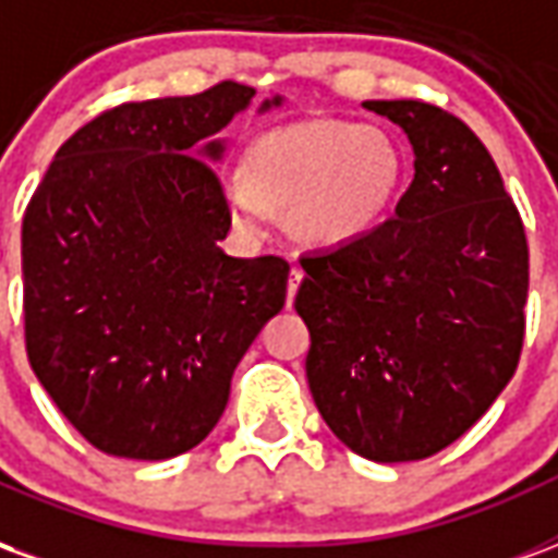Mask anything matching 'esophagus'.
Segmentation results:
<instances>
[{
    "instance_id": "1",
    "label": "esophagus",
    "mask_w": 558,
    "mask_h": 558,
    "mask_svg": "<svg viewBox=\"0 0 558 558\" xmlns=\"http://www.w3.org/2000/svg\"><path fill=\"white\" fill-rule=\"evenodd\" d=\"M304 271L299 266H292L290 280H287V307H292V299H295V290H299V283H302Z\"/></svg>"
}]
</instances>
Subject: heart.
Returning a JSON list of instances; mask_svg holds the SVG:
<instances>
[{
  "instance_id": "1",
  "label": "heart",
  "mask_w": 558,
  "mask_h": 558,
  "mask_svg": "<svg viewBox=\"0 0 558 558\" xmlns=\"http://www.w3.org/2000/svg\"><path fill=\"white\" fill-rule=\"evenodd\" d=\"M247 184H227V206L244 230L268 208L292 211L307 242L338 247L374 230L403 184V151L383 128L302 119L271 128L244 158Z\"/></svg>"
}]
</instances>
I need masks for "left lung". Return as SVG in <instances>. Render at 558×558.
<instances>
[{
    "label": "left lung",
    "instance_id": "obj_1",
    "mask_svg": "<svg viewBox=\"0 0 558 558\" xmlns=\"http://www.w3.org/2000/svg\"><path fill=\"white\" fill-rule=\"evenodd\" d=\"M364 107L407 131L415 179L395 218L299 259L295 311L331 433L367 460L407 463L460 439L514 376L529 244L469 125L424 101Z\"/></svg>",
    "mask_w": 558,
    "mask_h": 558
}]
</instances>
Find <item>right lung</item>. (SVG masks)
Instances as JSON below:
<instances>
[{"instance_id":"obj_1","label":"right lung","mask_w":558,"mask_h":558,"mask_svg":"<svg viewBox=\"0 0 558 558\" xmlns=\"http://www.w3.org/2000/svg\"><path fill=\"white\" fill-rule=\"evenodd\" d=\"M254 95L223 80L104 110L62 143L26 206V355L104 454L167 460L203 442L235 364L287 302V259L218 244L232 215L211 137Z\"/></svg>"}]
</instances>
